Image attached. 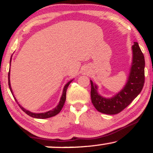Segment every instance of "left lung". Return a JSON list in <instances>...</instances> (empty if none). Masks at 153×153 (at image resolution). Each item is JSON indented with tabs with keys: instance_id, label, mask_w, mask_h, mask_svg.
Listing matches in <instances>:
<instances>
[{
	"instance_id": "left-lung-1",
	"label": "left lung",
	"mask_w": 153,
	"mask_h": 153,
	"mask_svg": "<svg viewBox=\"0 0 153 153\" xmlns=\"http://www.w3.org/2000/svg\"><path fill=\"white\" fill-rule=\"evenodd\" d=\"M133 59L130 73L125 86L111 99L98 94L97 86L91 80V101L99 112L106 114H117L129 106L140 94L145 83V57L137 42L132 46Z\"/></svg>"
}]
</instances>
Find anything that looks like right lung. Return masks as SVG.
<instances>
[{"mask_svg": "<svg viewBox=\"0 0 153 153\" xmlns=\"http://www.w3.org/2000/svg\"><path fill=\"white\" fill-rule=\"evenodd\" d=\"M10 59H11V58H10ZM72 80H71V81L68 82V83H67L66 85H65L64 89H63L62 95V96H61V99H60V101H59V104L57 105V106H56L55 108H54V109L49 111L45 112V113H39V114L32 113V112L26 110L24 108H23V107L21 106L20 104H19V102H18V101H17V100L16 99L15 97H14V99H15V101H16V103L19 104V107H20V108H22V109L24 111V112H25L26 114L30 116V117H34V118H36V119H47V118H50V117H54V116L57 115V114H59V111H60L62 110V107H63V106H64L65 102V100H66V91H67V89H68V85H70V83H71V82H72ZM8 85H9V88H10V92H11V94H13V91H12L11 87H10V71H9V72H8Z\"/></svg>", "mask_w": 153, "mask_h": 153, "instance_id": "right-lung-1", "label": "right lung"}]
</instances>
